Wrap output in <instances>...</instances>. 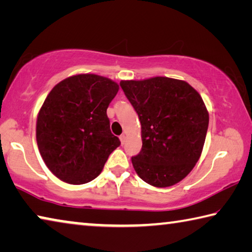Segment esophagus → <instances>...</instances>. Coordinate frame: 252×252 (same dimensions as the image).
I'll return each instance as SVG.
<instances>
[{
  "instance_id": "obj_1",
  "label": "esophagus",
  "mask_w": 252,
  "mask_h": 252,
  "mask_svg": "<svg viewBox=\"0 0 252 252\" xmlns=\"http://www.w3.org/2000/svg\"><path fill=\"white\" fill-rule=\"evenodd\" d=\"M120 141H121V144H125L126 143V134H121L120 135Z\"/></svg>"
}]
</instances>
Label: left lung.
<instances>
[{
	"label": "left lung",
	"mask_w": 252,
	"mask_h": 252,
	"mask_svg": "<svg viewBox=\"0 0 252 252\" xmlns=\"http://www.w3.org/2000/svg\"><path fill=\"white\" fill-rule=\"evenodd\" d=\"M120 85L141 122V151L131 158L135 172L153 187L176 185L201 156L209 126L202 97L185 81L165 76Z\"/></svg>",
	"instance_id": "obj_1"
}]
</instances>
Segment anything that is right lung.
Segmentation results:
<instances>
[{"label":"right lung","instance_id":"add662e5","mask_svg":"<svg viewBox=\"0 0 252 252\" xmlns=\"http://www.w3.org/2000/svg\"><path fill=\"white\" fill-rule=\"evenodd\" d=\"M119 85L96 74H79L51 90L37 116L36 141L42 159L60 180L83 185L101 173L120 146L106 116Z\"/></svg>","mask_w":252,"mask_h":252}]
</instances>
